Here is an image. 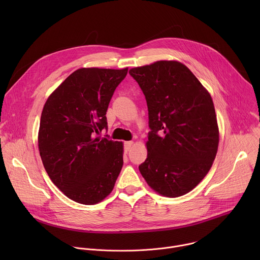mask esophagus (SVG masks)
I'll list each match as a JSON object with an SVG mask.
<instances>
[{"mask_svg":"<svg viewBox=\"0 0 260 260\" xmlns=\"http://www.w3.org/2000/svg\"><path fill=\"white\" fill-rule=\"evenodd\" d=\"M133 144L134 143L132 141H128V142L124 143V149H125V151H128L131 149V147L133 146Z\"/></svg>","mask_w":260,"mask_h":260,"instance_id":"1","label":"esophagus"}]
</instances>
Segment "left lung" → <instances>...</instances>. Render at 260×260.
I'll return each instance as SVG.
<instances>
[{"mask_svg": "<svg viewBox=\"0 0 260 260\" xmlns=\"http://www.w3.org/2000/svg\"><path fill=\"white\" fill-rule=\"evenodd\" d=\"M148 107L147 158L139 170L156 192L177 198L192 190L215 159L219 131L210 93L181 62L134 68Z\"/></svg>", "mask_w": 260, "mask_h": 260, "instance_id": "left-lung-1", "label": "left lung"}]
</instances>
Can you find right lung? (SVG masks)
Returning <instances> with one entry per match:
<instances>
[{"instance_id":"add662e5","label":"right lung","mask_w":260,"mask_h":260,"mask_svg":"<svg viewBox=\"0 0 260 260\" xmlns=\"http://www.w3.org/2000/svg\"><path fill=\"white\" fill-rule=\"evenodd\" d=\"M122 70L82 68L46 101L40 120L39 151L54 185L69 199L94 205L112 191L123 165V146L106 135L107 109L125 78Z\"/></svg>"}]
</instances>
